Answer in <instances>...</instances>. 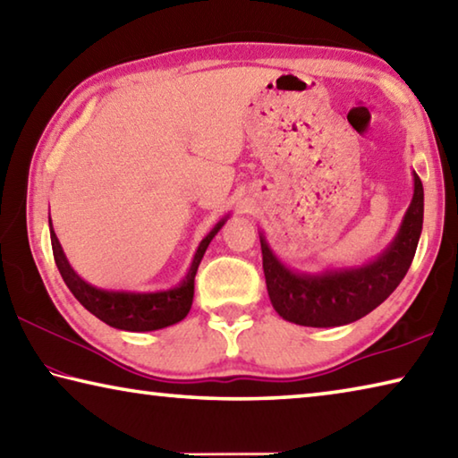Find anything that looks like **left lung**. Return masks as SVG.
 <instances>
[{
	"label": "left lung",
	"instance_id": "8db88e82",
	"mask_svg": "<svg viewBox=\"0 0 458 458\" xmlns=\"http://www.w3.org/2000/svg\"><path fill=\"white\" fill-rule=\"evenodd\" d=\"M424 218V190L414 174V196L396 238L363 267L301 275L286 268L260 234L270 303L283 319L305 327H337L366 317L390 297L412 265Z\"/></svg>",
	"mask_w": 458,
	"mask_h": 458
}]
</instances>
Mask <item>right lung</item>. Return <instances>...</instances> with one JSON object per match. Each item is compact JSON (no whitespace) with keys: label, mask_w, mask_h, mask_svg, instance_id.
I'll list each match as a JSON object with an SVG mask.
<instances>
[{"label":"right lung","mask_w":458,"mask_h":458,"mask_svg":"<svg viewBox=\"0 0 458 458\" xmlns=\"http://www.w3.org/2000/svg\"><path fill=\"white\" fill-rule=\"evenodd\" d=\"M50 222V240H52V252L56 267L60 270L62 278L71 293L79 299V303L90 311L100 321L111 325L114 329L123 331H155L164 329L169 325L180 323L185 315L190 313L191 301H193V278H196L198 267L208 244L212 242V238L218 234V230L224 226L226 218L220 220L212 228L210 234L201 240L196 257L191 260V267L185 275L183 281L167 291L157 293H125V291H105L97 289V286L89 284L87 281L74 273L72 267L68 265L66 254L62 250V246L56 238V232L52 228Z\"/></svg>","instance_id":"obj_1"}]
</instances>
